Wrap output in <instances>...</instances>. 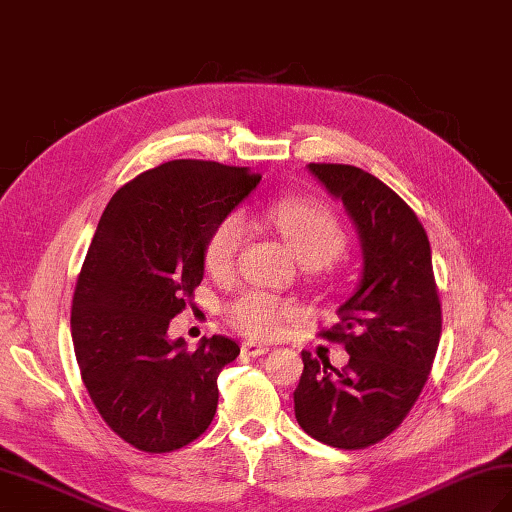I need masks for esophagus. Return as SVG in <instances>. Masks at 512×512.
Masks as SVG:
<instances>
[{
  "label": "esophagus",
  "mask_w": 512,
  "mask_h": 512,
  "mask_svg": "<svg viewBox=\"0 0 512 512\" xmlns=\"http://www.w3.org/2000/svg\"><path fill=\"white\" fill-rule=\"evenodd\" d=\"M242 352H244L246 356H264V354L270 352V347L253 343V341H244V343H242Z\"/></svg>",
  "instance_id": "1"
}]
</instances>
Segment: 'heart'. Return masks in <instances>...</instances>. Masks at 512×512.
I'll use <instances>...</instances> for the list:
<instances>
[{
    "label": "heart",
    "mask_w": 512,
    "mask_h": 512,
    "mask_svg": "<svg viewBox=\"0 0 512 512\" xmlns=\"http://www.w3.org/2000/svg\"><path fill=\"white\" fill-rule=\"evenodd\" d=\"M268 220L288 246L295 250L299 262L306 266H323L343 253L347 237L339 217L330 206L308 198H288L268 206ZM246 222L239 213L222 217L215 224L204 246V264L213 275H224L233 268L237 250L244 242ZM299 308L273 292L248 290L226 310V317L239 332L253 339H270L281 325L295 319Z\"/></svg>",
    "instance_id": "1"
}]
</instances>
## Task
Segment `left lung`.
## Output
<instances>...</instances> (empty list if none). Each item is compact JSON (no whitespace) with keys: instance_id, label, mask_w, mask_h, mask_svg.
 I'll return each instance as SVG.
<instances>
[{"instance_id":"left-lung-1","label":"left lung","mask_w":512,"mask_h":512,"mask_svg":"<svg viewBox=\"0 0 512 512\" xmlns=\"http://www.w3.org/2000/svg\"><path fill=\"white\" fill-rule=\"evenodd\" d=\"M310 173L341 200L363 248V277L321 330L343 343L350 363L336 369L301 352L295 389L301 429L334 449H365L407 418L427 383L442 332L429 237L409 204L372 173L310 162Z\"/></svg>"}]
</instances>
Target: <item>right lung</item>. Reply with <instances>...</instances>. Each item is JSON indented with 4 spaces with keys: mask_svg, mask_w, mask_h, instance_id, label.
Segmentation results:
<instances>
[{
    "mask_svg": "<svg viewBox=\"0 0 512 512\" xmlns=\"http://www.w3.org/2000/svg\"><path fill=\"white\" fill-rule=\"evenodd\" d=\"M262 176L211 160H171L114 193L72 299L83 385L118 438L145 453L187 447L209 429L217 376L239 345L215 334L187 352L169 321L204 277L215 224Z\"/></svg>",
    "mask_w": 512,
    "mask_h": 512,
    "instance_id": "right-lung-1",
    "label": "right lung"
}]
</instances>
